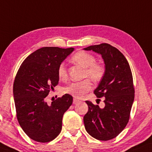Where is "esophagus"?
Instances as JSON below:
<instances>
[{
	"label": "esophagus",
	"mask_w": 152,
	"mask_h": 152,
	"mask_svg": "<svg viewBox=\"0 0 152 152\" xmlns=\"http://www.w3.org/2000/svg\"><path fill=\"white\" fill-rule=\"evenodd\" d=\"M78 102H80V101L78 100V99H77L76 98H74V99H73V104H77Z\"/></svg>",
	"instance_id": "obj_1"
}]
</instances>
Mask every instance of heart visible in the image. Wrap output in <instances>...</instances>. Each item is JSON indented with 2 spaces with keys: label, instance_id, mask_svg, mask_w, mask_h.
I'll list each match as a JSON object with an SVG mask.
<instances>
[{
  "label": "heart",
  "instance_id": "b5f03b06",
  "mask_svg": "<svg viewBox=\"0 0 152 152\" xmlns=\"http://www.w3.org/2000/svg\"><path fill=\"white\" fill-rule=\"evenodd\" d=\"M72 61L75 64L85 68L84 77H89L94 82H99L105 74V68L103 65L96 63V58L87 52H77L72 56ZM58 75L60 79L67 78V72L65 65L61 63L58 69ZM92 88L90 80H85L81 82H72L64 88V92L75 97L82 98L85 94L89 92Z\"/></svg>",
  "mask_w": 152,
  "mask_h": 152
}]
</instances>
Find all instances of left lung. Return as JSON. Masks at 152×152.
Masks as SVG:
<instances>
[{"mask_svg": "<svg viewBox=\"0 0 152 152\" xmlns=\"http://www.w3.org/2000/svg\"><path fill=\"white\" fill-rule=\"evenodd\" d=\"M102 56L105 74L94 93L97 98L104 97L101 108L86 101L88 112L84 116L87 132L99 140H109L121 133L128 124L134 102V89L132 72L127 59L117 48L108 44L88 46Z\"/></svg>", "mask_w": 152, "mask_h": 152, "instance_id": "left-lung-1", "label": "left lung"}]
</instances>
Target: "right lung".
Listing matches in <instances>:
<instances>
[{
  "label": "right lung",
  "instance_id": "right-lung-1",
  "mask_svg": "<svg viewBox=\"0 0 152 152\" xmlns=\"http://www.w3.org/2000/svg\"><path fill=\"white\" fill-rule=\"evenodd\" d=\"M74 50L73 48L43 47L23 61L13 85L17 118L24 132L31 140L48 142L62 130L63 114L72 104L65 94L48 105L45 101L58 83V69Z\"/></svg>",
  "mask_w": 152,
  "mask_h": 152
}]
</instances>
